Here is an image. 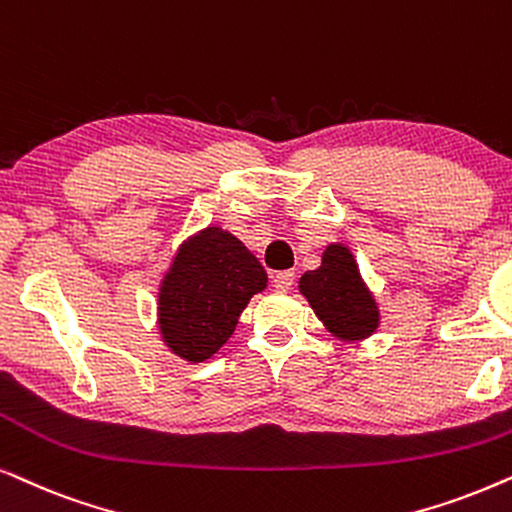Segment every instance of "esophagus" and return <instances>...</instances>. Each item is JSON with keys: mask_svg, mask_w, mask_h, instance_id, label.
<instances>
[{"mask_svg": "<svg viewBox=\"0 0 512 512\" xmlns=\"http://www.w3.org/2000/svg\"><path fill=\"white\" fill-rule=\"evenodd\" d=\"M295 283V271H278L274 276V288L276 292H288Z\"/></svg>", "mask_w": 512, "mask_h": 512, "instance_id": "esophagus-1", "label": "esophagus"}]
</instances>
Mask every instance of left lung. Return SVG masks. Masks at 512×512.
Masks as SVG:
<instances>
[{
	"mask_svg": "<svg viewBox=\"0 0 512 512\" xmlns=\"http://www.w3.org/2000/svg\"><path fill=\"white\" fill-rule=\"evenodd\" d=\"M297 288L339 342H363L377 332L381 323L377 297L367 288L349 245H325L320 267L302 274Z\"/></svg>",
	"mask_w": 512,
	"mask_h": 512,
	"instance_id": "8db88e82",
	"label": "left lung"
}]
</instances>
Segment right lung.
I'll use <instances>...</instances> for the list:
<instances>
[{
    "label": "right lung",
    "instance_id": "obj_1",
    "mask_svg": "<svg viewBox=\"0 0 512 512\" xmlns=\"http://www.w3.org/2000/svg\"><path fill=\"white\" fill-rule=\"evenodd\" d=\"M267 283V271L243 241L220 224H208L177 245L161 276V342L189 365L206 363L234 335L243 309Z\"/></svg>",
    "mask_w": 512,
    "mask_h": 512
}]
</instances>
